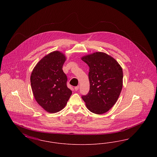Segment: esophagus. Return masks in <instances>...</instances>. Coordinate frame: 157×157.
Masks as SVG:
<instances>
[{"label": "esophagus", "instance_id": "esophagus-1", "mask_svg": "<svg viewBox=\"0 0 157 157\" xmlns=\"http://www.w3.org/2000/svg\"><path fill=\"white\" fill-rule=\"evenodd\" d=\"M79 86H75V90L76 91V90H79Z\"/></svg>", "mask_w": 157, "mask_h": 157}]
</instances>
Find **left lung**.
<instances>
[{
  "mask_svg": "<svg viewBox=\"0 0 157 157\" xmlns=\"http://www.w3.org/2000/svg\"><path fill=\"white\" fill-rule=\"evenodd\" d=\"M90 67V92L82 96L90 112L102 114L116 103L123 85L122 68L111 56L96 52L81 58Z\"/></svg>",
  "mask_w": 157,
  "mask_h": 157,
  "instance_id": "obj_1",
  "label": "left lung"
}]
</instances>
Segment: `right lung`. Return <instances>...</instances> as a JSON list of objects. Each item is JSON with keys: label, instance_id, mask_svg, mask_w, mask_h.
<instances>
[{"label": "right lung", "instance_id": "1", "mask_svg": "<svg viewBox=\"0 0 157 157\" xmlns=\"http://www.w3.org/2000/svg\"><path fill=\"white\" fill-rule=\"evenodd\" d=\"M67 59L58 51L46 55L34 67L30 75L31 88L37 104L46 112L56 113L65 108L72 95L62 70Z\"/></svg>", "mask_w": 157, "mask_h": 157}]
</instances>
